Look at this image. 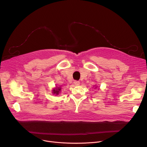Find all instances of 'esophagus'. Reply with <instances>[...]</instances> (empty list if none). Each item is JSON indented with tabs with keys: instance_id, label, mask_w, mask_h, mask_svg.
Returning a JSON list of instances; mask_svg holds the SVG:
<instances>
[{
	"instance_id": "34e87169",
	"label": "esophagus",
	"mask_w": 147,
	"mask_h": 147,
	"mask_svg": "<svg viewBox=\"0 0 147 147\" xmlns=\"http://www.w3.org/2000/svg\"><path fill=\"white\" fill-rule=\"evenodd\" d=\"M74 85H75L76 86H79V85H80V81H74Z\"/></svg>"
}]
</instances>
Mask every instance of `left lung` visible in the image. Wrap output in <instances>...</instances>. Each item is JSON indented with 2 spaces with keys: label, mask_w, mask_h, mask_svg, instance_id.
<instances>
[{
  "label": "left lung",
  "mask_w": 147,
  "mask_h": 147,
  "mask_svg": "<svg viewBox=\"0 0 147 147\" xmlns=\"http://www.w3.org/2000/svg\"><path fill=\"white\" fill-rule=\"evenodd\" d=\"M95 88H96V87H95Z\"/></svg>",
  "instance_id": "left-lung-1"
}]
</instances>
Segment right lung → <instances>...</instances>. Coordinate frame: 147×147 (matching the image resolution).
<instances>
[{"mask_svg": "<svg viewBox=\"0 0 147 147\" xmlns=\"http://www.w3.org/2000/svg\"><path fill=\"white\" fill-rule=\"evenodd\" d=\"M60 91H61V88L56 87V88H54L52 90V92L53 94H55L56 95H58L59 94V93L60 92Z\"/></svg>", "mask_w": 147, "mask_h": 147, "instance_id": "add662e5", "label": "right lung"}]
</instances>
